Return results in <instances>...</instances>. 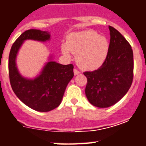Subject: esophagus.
<instances>
[{
  "label": "esophagus",
  "mask_w": 146,
  "mask_h": 146,
  "mask_svg": "<svg viewBox=\"0 0 146 146\" xmlns=\"http://www.w3.org/2000/svg\"><path fill=\"white\" fill-rule=\"evenodd\" d=\"M73 72H74L75 76H76V75H78V74H80V72L79 70H78L76 68H75L74 70H73Z\"/></svg>",
  "instance_id": "obj_1"
}]
</instances>
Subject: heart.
<instances>
[{"instance_id": "heart-1", "label": "heart", "mask_w": 146, "mask_h": 146, "mask_svg": "<svg viewBox=\"0 0 146 146\" xmlns=\"http://www.w3.org/2000/svg\"><path fill=\"white\" fill-rule=\"evenodd\" d=\"M109 49V42L105 36H100L94 31H85L70 34L61 50L68 59L71 58L70 53L76 55L81 68L94 70L104 64Z\"/></svg>"}]
</instances>
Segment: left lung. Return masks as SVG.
Here are the masks:
<instances>
[{"mask_svg":"<svg viewBox=\"0 0 146 146\" xmlns=\"http://www.w3.org/2000/svg\"><path fill=\"white\" fill-rule=\"evenodd\" d=\"M110 30V49L102 66L87 71L85 94L91 104L98 108L114 105L127 93L133 81L134 56L131 45L113 27Z\"/></svg>","mask_w":146,"mask_h":146,"instance_id":"8db88e82","label":"left lung"}]
</instances>
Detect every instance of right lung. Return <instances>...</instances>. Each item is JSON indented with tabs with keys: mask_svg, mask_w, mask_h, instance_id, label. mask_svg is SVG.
Instances as JSON below:
<instances>
[{
	"mask_svg": "<svg viewBox=\"0 0 146 146\" xmlns=\"http://www.w3.org/2000/svg\"><path fill=\"white\" fill-rule=\"evenodd\" d=\"M27 40L46 42L50 40L48 31L30 29L22 33L12 45L9 55V76L16 96L29 108L48 112L60 105L68 82L74 76L73 65H62L54 61L52 56L36 78L23 77L17 66V55Z\"/></svg>",
	"mask_w": 146,
	"mask_h": 146,
	"instance_id": "1",
	"label": "right lung"
}]
</instances>
